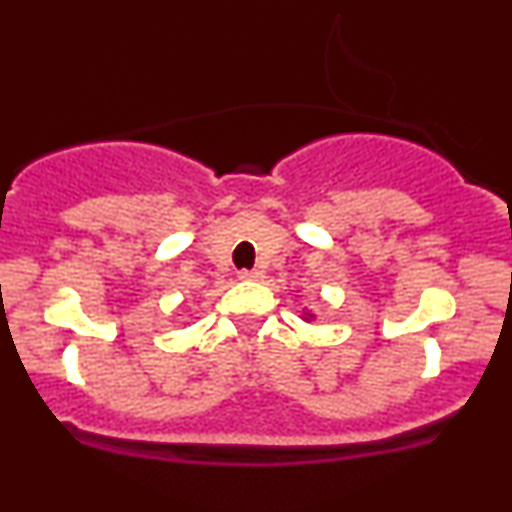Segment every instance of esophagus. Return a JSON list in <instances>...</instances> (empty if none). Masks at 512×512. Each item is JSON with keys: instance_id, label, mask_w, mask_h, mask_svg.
<instances>
[{"instance_id": "obj_1", "label": "esophagus", "mask_w": 512, "mask_h": 512, "mask_svg": "<svg viewBox=\"0 0 512 512\" xmlns=\"http://www.w3.org/2000/svg\"><path fill=\"white\" fill-rule=\"evenodd\" d=\"M238 276L243 281H255V279H260V276H262V269H240Z\"/></svg>"}]
</instances>
